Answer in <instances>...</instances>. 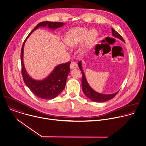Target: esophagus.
Returning <instances> with one entry per match:
<instances>
[{"label":"esophagus","mask_w":146,"mask_h":146,"mask_svg":"<svg viewBox=\"0 0 146 146\" xmlns=\"http://www.w3.org/2000/svg\"><path fill=\"white\" fill-rule=\"evenodd\" d=\"M78 67V65H77V64L75 62H72L70 65V68L71 69H76Z\"/></svg>","instance_id":"1"}]
</instances>
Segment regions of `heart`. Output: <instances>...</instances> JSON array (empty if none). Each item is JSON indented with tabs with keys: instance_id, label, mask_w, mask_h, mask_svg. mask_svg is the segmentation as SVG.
Returning <instances> with one entry per match:
<instances>
[{
	"instance_id": "obj_1",
	"label": "heart",
	"mask_w": 146,
	"mask_h": 146,
	"mask_svg": "<svg viewBox=\"0 0 146 146\" xmlns=\"http://www.w3.org/2000/svg\"><path fill=\"white\" fill-rule=\"evenodd\" d=\"M97 36L98 33L96 30L90 31L86 28L78 27L70 30L66 33L64 41L69 46L74 47L85 39L81 48L82 51L84 52L89 48Z\"/></svg>"
}]
</instances>
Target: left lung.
<instances>
[{
    "label": "left lung",
    "mask_w": 146,
    "mask_h": 146,
    "mask_svg": "<svg viewBox=\"0 0 146 146\" xmlns=\"http://www.w3.org/2000/svg\"><path fill=\"white\" fill-rule=\"evenodd\" d=\"M111 30H112V34L114 37L118 38L125 42L124 39L123 38V37L121 36V35L120 34H119L113 28H112ZM78 65L79 68L82 73V89L83 92L85 94V95L88 98H89L91 101H94V102H106V101H109V100L112 99L113 98H114L117 94V93L119 92V91H118V92H117L114 94H100V93L96 92L89 86V85L88 84V83L86 81L85 74L82 69L81 62L79 61L78 63Z\"/></svg>",
    "instance_id": "1"
}]
</instances>
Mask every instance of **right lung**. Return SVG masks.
<instances>
[{"instance_id": "right-lung-1", "label": "right lung", "mask_w": 146, "mask_h": 146, "mask_svg": "<svg viewBox=\"0 0 146 146\" xmlns=\"http://www.w3.org/2000/svg\"><path fill=\"white\" fill-rule=\"evenodd\" d=\"M65 24L62 22L42 21L37 24L35 28L29 33L25 39L22 45L20 58L21 63V74L23 80L31 90V91L37 97L44 100H52L56 97L64 89L66 82V79L70 72V64L69 61L65 64L57 65L45 79L41 81H37L32 79L27 73L23 63V53L25 42L29 35L40 27H46L51 29H56L62 27Z\"/></svg>"}]
</instances>
